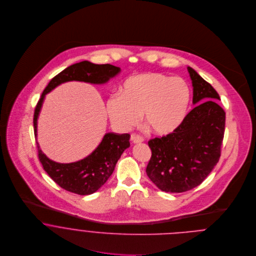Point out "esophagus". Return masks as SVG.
I'll return each instance as SVG.
<instances>
[{"label": "esophagus", "instance_id": "esophagus-1", "mask_svg": "<svg viewBox=\"0 0 256 256\" xmlns=\"http://www.w3.org/2000/svg\"><path fill=\"white\" fill-rule=\"evenodd\" d=\"M131 141L133 143H135V144H138V143H142L144 141V139H143V137L141 135L133 133V134H131Z\"/></svg>", "mask_w": 256, "mask_h": 256}]
</instances>
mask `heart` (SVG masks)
Masks as SVG:
<instances>
[{"label":"heart","instance_id":"obj_1","mask_svg":"<svg viewBox=\"0 0 256 256\" xmlns=\"http://www.w3.org/2000/svg\"><path fill=\"white\" fill-rule=\"evenodd\" d=\"M190 102V86L182 78L144 73L129 78L124 82L122 94L110 96L106 108L111 122L121 129L135 125L143 111L150 129L166 136L182 126Z\"/></svg>","mask_w":256,"mask_h":256}]
</instances>
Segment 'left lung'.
Returning a JSON list of instances; mask_svg holds the SVG:
<instances>
[{"mask_svg": "<svg viewBox=\"0 0 256 256\" xmlns=\"http://www.w3.org/2000/svg\"><path fill=\"white\" fill-rule=\"evenodd\" d=\"M193 86V104L182 126L172 134L150 139L148 178L164 192L180 193L204 182L219 162L226 112L220 96L202 76L187 68Z\"/></svg>", "mask_w": 256, "mask_h": 256, "instance_id": "obj_1", "label": "left lung"}]
</instances>
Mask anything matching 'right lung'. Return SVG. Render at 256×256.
Instances as JSON below:
<instances>
[{"instance_id": "add662e5", "label": "right lung", "mask_w": 256, "mask_h": 256, "mask_svg": "<svg viewBox=\"0 0 256 256\" xmlns=\"http://www.w3.org/2000/svg\"><path fill=\"white\" fill-rule=\"evenodd\" d=\"M120 72L110 64L96 65L82 61L66 68L55 76L43 90L34 116V135H37V118L45 94L62 82L80 80L90 84H104ZM129 134L108 133L102 143L86 158L71 164H59L48 158L37 143L38 158L48 176L63 189L80 195H90L108 182L123 152L130 146Z\"/></svg>"}]
</instances>
